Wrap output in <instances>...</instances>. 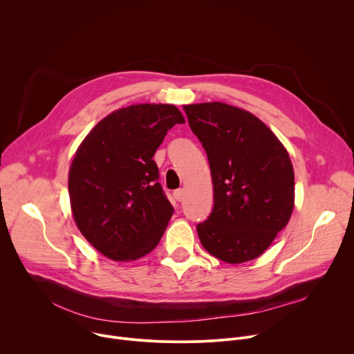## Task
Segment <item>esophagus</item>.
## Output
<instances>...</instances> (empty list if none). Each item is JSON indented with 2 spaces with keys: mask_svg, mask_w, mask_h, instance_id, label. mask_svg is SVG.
Instances as JSON below:
<instances>
[{
  "mask_svg": "<svg viewBox=\"0 0 354 354\" xmlns=\"http://www.w3.org/2000/svg\"><path fill=\"white\" fill-rule=\"evenodd\" d=\"M174 197H175L178 201H182V200H183V197H185V192H183V189H178V190H175V192H174Z\"/></svg>",
  "mask_w": 354,
  "mask_h": 354,
  "instance_id": "esophagus-1",
  "label": "esophagus"
}]
</instances>
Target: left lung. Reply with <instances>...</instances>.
<instances>
[{"mask_svg":"<svg viewBox=\"0 0 354 354\" xmlns=\"http://www.w3.org/2000/svg\"><path fill=\"white\" fill-rule=\"evenodd\" d=\"M183 109L213 179V212L197 224L201 245L227 263L261 257L294 209L287 149L263 122L239 108L207 102Z\"/></svg>","mask_w":354,"mask_h":354,"instance_id":"left-lung-1","label":"left lung"}]
</instances>
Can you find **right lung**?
<instances>
[{
  "label": "right lung",
  "mask_w": 354,
  "mask_h": 354,
  "mask_svg": "<svg viewBox=\"0 0 354 354\" xmlns=\"http://www.w3.org/2000/svg\"><path fill=\"white\" fill-rule=\"evenodd\" d=\"M178 123L185 119L174 105H131L100 120L78 147L68 174L73 216L106 258H142L162 238L174 207L153 157Z\"/></svg>",
  "instance_id": "right-lung-1"
}]
</instances>
